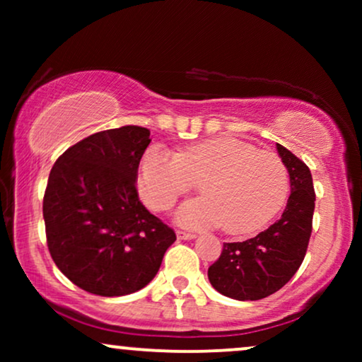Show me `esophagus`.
Here are the masks:
<instances>
[{
	"mask_svg": "<svg viewBox=\"0 0 362 362\" xmlns=\"http://www.w3.org/2000/svg\"><path fill=\"white\" fill-rule=\"evenodd\" d=\"M177 238L178 240H194L195 235L194 233H187V231H177Z\"/></svg>",
	"mask_w": 362,
	"mask_h": 362,
	"instance_id": "34e87169",
	"label": "esophagus"
}]
</instances>
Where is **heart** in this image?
<instances>
[{"label":"heart","instance_id":"1","mask_svg":"<svg viewBox=\"0 0 362 362\" xmlns=\"http://www.w3.org/2000/svg\"><path fill=\"white\" fill-rule=\"evenodd\" d=\"M199 182L202 197L178 207L175 219L187 228L221 226L230 235L260 230L279 213L289 192L288 168L276 153L257 151L236 138H211L178 155L160 148L144 153L139 165L141 199L167 211Z\"/></svg>","mask_w":362,"mask_h":362}]
</instances>
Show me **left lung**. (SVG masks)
Instances as JSON below:
<instances>
[{
  "mask_svg": "<svg viewBox=\"0 0 362 362\" xmlns=\"http://www.w3.org/2000/svg\"><path fill=\"white\" fill-rule=\"evenodd\" d=\"M288 168L291 194L284 213L267 230L245 242L224 243L207 271L213 288L238 301H257L279 291L300 269L311 236L315 190L310 168L276 144Z\"/></svg>",
  "mask_w": 362,
  "mask_h": 362,
  "instance_id": "8db88e82",
  "label": "left lung"
}]
</instances>
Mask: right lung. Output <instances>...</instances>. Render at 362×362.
Masks as SVG:
<instances>
[{"label":"right lung","instance_id":"right-lung-1","mask_svg":"<svg viewBox=\"0 0 362 362\" xmlns=\"http://www.w3.org/2000/svg\"><path fill=\"white\" fill-rule=\"evenodd\" d=\"M149 131L97 132L66 149L44 195L47 247L57 269L97 296H126L153 281L172 228L141 204L136 182Z\"/></svg>","mask_w":362,"mask_h":362}]
</instances>
